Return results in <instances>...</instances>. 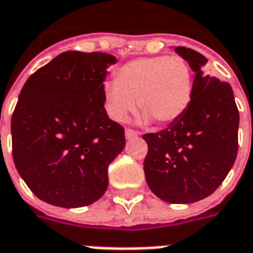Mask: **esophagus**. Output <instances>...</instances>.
Returning a JSON list of instances; mask_svg holds the SVG:
<instances>
[{
    "label": "esophagus",
    "mask_w": 253,
    "mask_h": 253,
    "mask_svg": "<svg viewBox=\"0 0 253 253\" xmlns=\"http://www.w3.org/2000/svg\"><path fill=\"white\" fill-rule=\"evenodd\" d=\"M138 136V132L133 130V129H125V138L126 140H130V138H134V137Z\"/></svg>",
    "instance_id": "1"
}]
</instances>
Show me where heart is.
<instances>
[{
  "instance_id": "heart-1",
  "label": "heart",
  "mask_w": 253,
  "mask_h": 253,
  "mask_svg": "<svg viewBox=\"0 0 253 253\" xmlns=\"http://www.w3.org/2000/svg\"><path fill=\"white\" fill-rule=\"evenodd\" d=\"M193 96V72L177 55L146 56L128 62L117 79L104 84V99L112 119L123 121L137 104L145 119L169 124L185 113Z\"/></svg>"
}]
</instances>
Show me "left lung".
Returning a JSON list of instances; mask_svg holds the SVG:
<instances>
[{
    "instance_id": "left-lung-1",
    "label": "left lung",
    "mask_w": 253,
    "mask_h": 253,
    "mask_svg": "<svg viewBox=\"0 0 253 253\" xmlns=\"http://www.w3.org/2000/svg\"><path fill=\"white\" fill-rule=\"evenodd\" d=\"M174 50L195 74L189 108L166 129L142 138L148 186L162 201L179 205L211 195L234 166L239 111L230 84L205 74V56L186 47Z\"/></svg>"
}]
</instances>
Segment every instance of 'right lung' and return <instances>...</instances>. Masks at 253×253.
Masks as SVG:
<instances>
[{
  "label": "right lung",
  "mask_w": 253,
  "mask_h": 253,
  "mask_svg": "<svg viewBox=\"0 0 253 253\" xmlns=\"http://www.w3.org/2000/svg\"><path fill=\"white\" fill-rule=\"evenodd\" d=\"M104 52L66 51L35 71L11 116L13 160L29 189L52 206L92 205L108 187L124 128L104 108Z\"/></svg>",
  "instance_id": "right-lung-1"
}]
</instances>
